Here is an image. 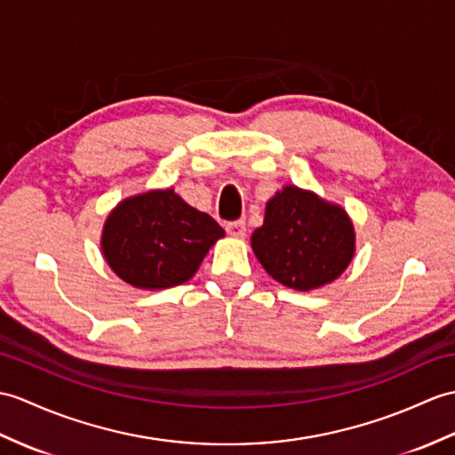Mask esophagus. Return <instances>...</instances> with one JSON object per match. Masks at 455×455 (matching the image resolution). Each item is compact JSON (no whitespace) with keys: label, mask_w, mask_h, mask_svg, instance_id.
Here are the masks:
<instances>
[{"label":"esophagus","mask_w":455,"mask_h":455,"mask_svg":"<svg viewBox=\"0 0 455 455\" xmlns=\"http://www.w3.org/2000/svg\"><path fill=\"white\" fill-rule=\"evenodd\" d=\"M227 232L235 238H244L246 236V223L242 219L230 220V223H227Z\"/></svg>","instance_id":"obj_1"}]
</instances>
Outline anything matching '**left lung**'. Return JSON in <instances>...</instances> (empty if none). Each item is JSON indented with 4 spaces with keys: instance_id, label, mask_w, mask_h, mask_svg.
I'll use <instances>...</instances> for the list:
<instances>
[{
    "instance_id": "obj_1",
    "label": "left lung",
    "mask_w": 455,
    "mask_h": 455,
    "mask_svg": "<svg viewBox=\"0 0 455 455\" xmlns=\"http://www.w3.org/2000/svg\"><path fill=\"white\" fill-rule=\"evenodd\" d=\"M251 248L269 275L297 291L318 289L347 269L355 230L347 213L306 189L287 186L269 199Z\"/></svg>"
}]
</instances>
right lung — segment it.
<instances>
[{"label":"right lung","instance_id":"1","mask_svg":"<svg viewBox=\"0 0 455 455\" xmlns=\"http://www.w3.org/2000/svg\"><path fill=\"white\" fill-rule=\"evenodd\" d=\"M225 230L189 207L174 189H153L125 199L102 230V251L112 271L137 289H168L194 277Z\"/></svg>","mask_w":455,"mask_h":455}]
</instances>
